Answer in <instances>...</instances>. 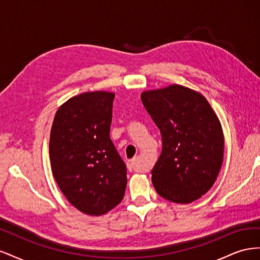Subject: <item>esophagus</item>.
I'll return each instance as SVG.
<instances>
[{
	"mask_svg": "<svg viewBox=\"0 0 260 260\" xmlns=\"http://www.w3.org/2000/svg\"><path fill=\"white\" fill-rule=\"evenodd\" d=\"M127 167L130 171H142L143 167L141 166V165L138 162V157L137 158H133L128 160L127 162Z\"/></svg>",
	"mask_w": 260,
	"mask_h": 260,
	"instance_id": "esophagus-1",
	"label": "esophagus"
}]
</instances>
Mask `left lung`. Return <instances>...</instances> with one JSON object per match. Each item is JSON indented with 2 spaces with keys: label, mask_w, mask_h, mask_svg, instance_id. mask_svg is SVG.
<instances>
[{
  "label": "left lung",
  "mask_w": 260,
  "mask_h": 260,
  "mask_svg": "<svg viewBox=\"0 0 260 260\" xmlns=\"http://www.w3.org/2000/svg\"><path fill=\"white\" fill-rule=\"evenodd\" d=\"M159 129L162 149L151 171L161 198L188 204L215 183L223 159V135L202 94L185 86L147 91L141 96Z\"/></svg>",
  "instance_id": "8db88e82"
}]
</instances>
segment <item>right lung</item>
<instances>
[{
	"instance_id": "right-lung-1",
	"label": "right lung",
	"mask_w": 260,
	"mask_h": 260,
	"mask_svg": "<svg viewBox=\"0 0 260 260\" xmlns=\"http://www.w3.org/2000/svg\"><path fill=\"white\" fill-rule=\"evenodd\" d=\"M114 93H82L54 117L50 160L54 179L70 204L100 216L121 202L127 168L109 138Z\"/></svg>"
}]
</instances>
